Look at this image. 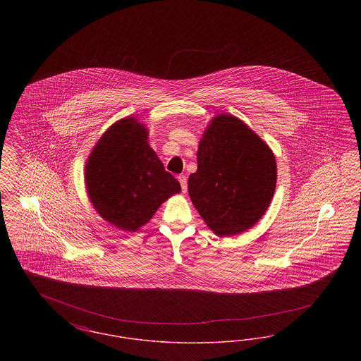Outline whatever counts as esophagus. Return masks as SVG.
Returning <instances> with one entry per match:
<instances>
[{"mask_svg": "<svg viewBox=\"0 0 361 361\" xmlns=\"http://www.w3.org/2000/svg\"><path fill=\"white\" fill-rule=\"evenodd\" d=\"M178 181H180V184H181L183 192L187 193V189H188V187H187V177H185L184 174H180V176H178Z\"/></svg>", "mask_w": 361, "mask_h": 361, "instance_id": "obj_1", "label": "esophagus"}]
</instances>
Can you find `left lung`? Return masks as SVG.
Instances as JSON below:
<instances>
[{"instance_id":"8db88e82","label":"left lung","mask_w":361,"mask_h":361,"mask_svg":"<svg viewBox=\"0 0 361 361\" xmlns=\"http://www.w3.org/2000/svg\"><path fill=\"white\" fill-rule=\"evenodd\" d=\"M272 150L243 121L219 115L197 149L188 192L207 226L219 237L250 228L265 214L276 188Z\"/></svg>"}]
</instances>
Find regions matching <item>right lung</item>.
Wrapping results in <instances>:
<instances>
[{
  "label": "right lung",
  "instance_id": "obj_1",
  "mask_svg": "<svg viewBox=\"0 0 361 361\" xmlns=\"http://www.w3.org/2000/svg\"><path fill=\"white\" fill-rule=\"evenodd\" d=\"M86 190L96 211L121 230L135 231L181 190L147 142V130L126 118L100 137L85 166Z\"/></svg>",
  "mask_w": 361,
  "mask_h": 361
}]
</instances>
